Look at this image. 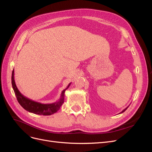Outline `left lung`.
<instances>
[{
    "label": "left lung",
    "mask_w": 152,
    "mask_h": 152,
    "mask_svg": "<svg viewBox=\"0 0 152 152\" xmlns=\"http://www.w3.org/2000/svg\"><path fill=\"white\" fill-rule=\"evenodd\" d=\"M128 107H127V108H126L125 109H124V110H122V112H121L120 113H123V112H125V111H126V110L127 109V108H128Z\"/></svg>",
    "instance_id": "8db88e82"
}]
</instances>
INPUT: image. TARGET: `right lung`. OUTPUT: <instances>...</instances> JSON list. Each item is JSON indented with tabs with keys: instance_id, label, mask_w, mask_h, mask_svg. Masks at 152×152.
Returning <instances> with one entry per match:
<instances>
[{
	"instance_id": "obj_1",
	"label": "right lung",
	"mask_w": 152,
	"mask_h": 152,
	"mask_svg": "<svg viewBox=\"0 0 152 152\" xmlns=\"http://www.w3.org/2000/svg\"><path fill=\"white\" fill-rule=\"evenodd\" d=\"M14 75H15V72H14L13 70L12 72L11 83L18 103H19L21 107L25 110H26V111L35 114L42 115H50L54 114V113H56L58 111L59 108L61 107L63 103H64L65 92L68 87H70L71 84V83L69 84L66 88L63 90V91L61 92L60 98H59V100L57 101L56 102L50 104H42L39 102H34V101L26 98L25 96L23 95L20 93V91L18 90V87L15 84Z\"/></svg>"
}]
</instances>
